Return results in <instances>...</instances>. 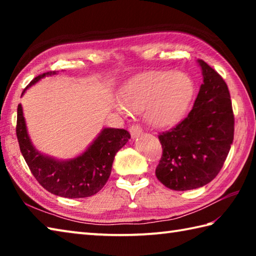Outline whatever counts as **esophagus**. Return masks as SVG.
I'll return each mask as SVG.
<instances>
[{
	"mask_svg": "<svg viewBox=\"0 0 256 256\" xmlns=\"http://www.w3.org/2000/svg\"><path fill=\"white\" fill-rule=\"evenodd\" d=\"M130 133H131L132 138H138L142 133V128L138 124H133L131 128H130Z\"/></svg>",
	"mask_w": 256,
	"mask_h": 256,
	"instance_id": "obj_1",
	"label": "esophagus"
}]
</instances>
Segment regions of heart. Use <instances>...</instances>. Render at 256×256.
Segmentation results:
<instances>
[{
    "mask_svg": "<svg viewBox=\"0 0 256 256\" xmlns=\"http://www.w3.org/2000/svg\"><path fill=\"white\" fill-rule=\"evenodd\" d=\"M194 94L188 73L170 70L150 71L130 80L120 92L128 110H146V120L156 128H168L184 115Z\"/></svg>",
    "mask_w": 256,
    "mask_h": 256,
    "instance_id": "heart-1",
    "label": "heart"
}]
</instances>
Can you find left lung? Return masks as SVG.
Listing matches in <instances>:
<instances>
[{"mask_svg":"<svg viewBox=\"0 0 256 256\" xmlns=\"http://www.w3.org/2000/svg\"><path fill=\"white\" fill-rule=\"evenodd\" d=\"M203 84L193 108L175 128L159 134L162 156L156 176L174 190L206 185L219 174L234 140L235 118L222 76L198 60Z\"/></svg>","mask_w":256,"mask_h":256,"instance_id":"8db88e82","label":"left lung"}]
</instances>
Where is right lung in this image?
Masks as SVG:
<instances>
[{
    "label": "right lung",
    "mask_w": 256,
    "mask_h": 256,
    "mask_svg": "<svg viewBox=\"0 0 256 256\" xmlns=\"http://www.w3.org/2000/svg\"><path fill=\"white\" fill-rule=\"evenodd\" d=\"M55 73L50 71L36 76L26 86L22 94L42 78ZM16 132L21 154L38 183L52 194L68 198H88L99 192L110 178L115 154L131 138L126 130L106 128L82 154L66 162L56 160L34 148L20 104Z\"/></svg>",
    "instance_id": "add662e5"
}]
</instances>
